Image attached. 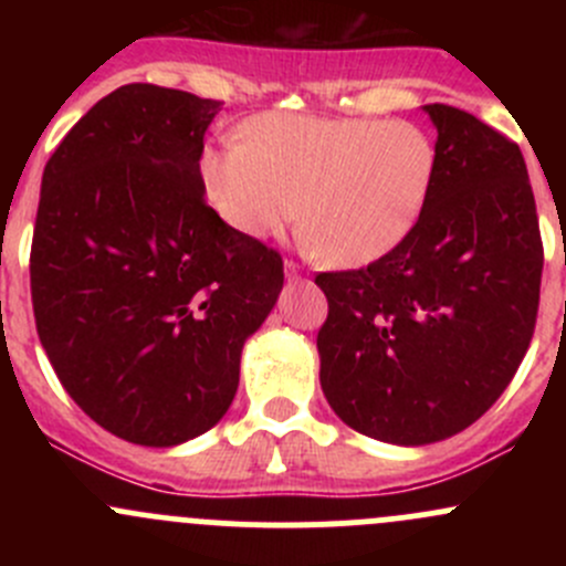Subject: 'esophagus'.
Segmentation results:
<instances>
[{"instance_id":"esophagus-1","label":"esophagus","mask_w":566,"mask_h":566,"mask_svg":"<svg viewBox=\"0 0 566 566\" xmlns=\"http://www.w3.org/2000/svg\"><path fill=\"white\" fill-rule=\"evenodd\" d=\"M284 276H287L290 282H295V279H301V268L295 265V262H284Z\"/></svg>"}]
</instances>
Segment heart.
<instances>
[{"mask_svg":"<svg viewBox=\"0 0 566 566\" xmlns=\"http://www.w3.org/2000/svg\"><path fill=\"white\" fill-rule=\"evenodd\" d=\"M243 139L210 142L199 158L221 219L262 241L304 210V243L336 265H367L397 249L436 180V145L408 119L271 114L249 123Z\"/></svg>","mask_w":566,"mask_h":566,"instance_id":"obj_1","label":"heart"}]
</instances>
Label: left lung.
<instances>
[{
  "label": "left lung",
  "instance_id": "left-lung-1",
  "mask_svg": "<svg viewBox=\"0 0 566 566\" xmlns=\"http://www.w3.org/2000/svg\"><path fill=\"white\" fill-rule=\"evenodd\" d=\"M438 167L419 224L358 271L319 273V386L361 436L424 447L471 427L515 378L536 323L542 241L515 142L424 106Z\"/></svg>",
  "mask_w": 566,
  "mask_h": 566
}]
</instances>
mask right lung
I'll use <instances>...</instances> for the list:
<instances>
[{
    "mask_svg": "<svg viewBox=\"0 0 566 566\" xmlns=\"http://www.w3.org/2000/svg\"><path fill=\"white\" fill-rule=\"evenodd\" d=\"M219 108L125 84L67 130L40 182V345L73 402L139 447H177L219 424L243 345L284 284L282 256L205 202L199 158Z\"/></svg>",
    "mask_w": 566,
    "mask_h": 566,
    "instance_id": "1",
    "label": "right lung"
}]
</instances>
